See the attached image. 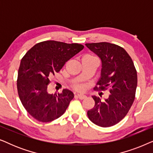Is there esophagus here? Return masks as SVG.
<instances>
[{
	"instance_id": "1",
	"label": "esophagus",
	"mask_w": 153,
	"mask_h": 153,
	"mask_svg": "<svg viewBox=\"0 0 153 153\" xmlns=\"http://www.w3.org/2000/svg\"><path fill=\"white\" fill-rule=\"evenodd\" d=\"M77 97H78V98H79L80 100H83L86 97V96L85 95H83V94H78V95H77Z\"/></svg>"
}]
</instances>
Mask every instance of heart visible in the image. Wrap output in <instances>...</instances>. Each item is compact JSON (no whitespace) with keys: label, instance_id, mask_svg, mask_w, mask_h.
Returning a JSON list of instances; mask_svg holds the SVG:
<instances>
[{"label":"heart","instance_id":"b5f03b06","mask_svg":"<svg viewBox=\"0 0 153 153\" xmlns=\"http://www.w3.org/2000/svg\"><path fill=\"white\" fill-rule=\"evenodd\" d=\"M95 60V58L92 55H90V54H86V55H84L82 58V60ZM75 88H77L78 90H81L82 89V87L79 85H75Z\"/></svg>","mask_w":153,"mask_h":153}]
</instances>
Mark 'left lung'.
Listing matches in <instances>:
<instances>
[{
	"label": "left lung",
	"mask_w": 153,
	"mask_h": 153,
	"mask_svg": "<svg viewBox=\"0 0 153 153\" xmlns=\"http://www.w3.org/2000/svg\"><path fill=\"white\" fill-rule=\"evenodd\" d=\"M85 46L101 60V76L97 83L99 88H110V95L104 100L92 96L95 104L88 111V116L100 127L113 126L126 116L132 105L137 86V70L129 54L118 45L99 42Z\"/></svg>",
	"instance_id": "8db88e82"
}]
</instances>
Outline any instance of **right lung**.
Segmentation results:
<instances>
[{
  "mask_svg": "<svg viewBox=\"0 0 153 153\" xmlns=\"http://www.w3.org/2000/svg\"><path fill=\"white\" fill-rule=\"evenodd\" d=\"M83 48L80 44L45 41L33 46L23 57L18 71V94L23 106L35 119L51 122L65 111L74 93L63 89L61 93L49 94V78Z\"/></svg>",
  "mask_w": 153,
  "mask_h": 153,
  "instance_id": "right-lung-1",
  "label": "right lung"
}]
</instances>
